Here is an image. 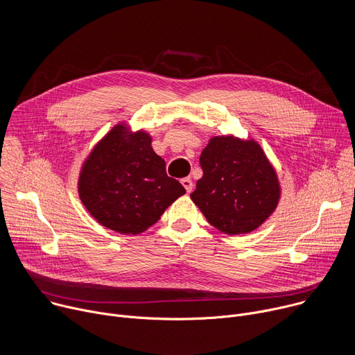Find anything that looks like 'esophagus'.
<instances>
[{
    "label": "esophagus",
    "mask_w": 355,
    "mask_h": 355,
    "mask_svg": "<svg viewBox=\"0 0 355 355\" xmlns=\"http://www.w3.org/2000/svg\"><path fill=\"white\" fill-rule=\"evenodd\" d=\"M181 184H182V187L185 188V191H187L188 193L192 192L193 184H192V180H191V178H182V180H181Z\"/></svg>",
    "instance_id": "34e87169"
}]
</instances>
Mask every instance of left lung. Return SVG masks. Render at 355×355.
Masks as SVG:
<instances>
[{
	"label": "left lung",
	"instance_id": "left-lung-1",
	"mask_svg": "<svg viewBox=\"0 0 355 355\" xmlns=\"http://www.w3.org/2000/svg\"><path fill=\"white\" fill-rule=\"evenodd\" d=\"M204 175L191 193L193 204L219 232L236 236L259 229L281 199L278 174L254 139L214 136L202 150Z\"/></svg>",
	"mask_w": 355,
	"mask_h": 355
}]
</instances>
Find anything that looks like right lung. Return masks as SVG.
I'll return each mask as SVG.
<instances>
[{
  "label": "right lung",
  "mask_w": 355,
  "mask_h": 355,
  "mask_svg": "<svg viewBox=\"0 0 355 355\" xmlns=\"http://www.w3.org/2000/svg\"><path fill=\"white\" fill-rule=\"evenodd\" d=\"M151 141L148 132L118 122L84 159L77 191L99 225L128 236L143 233L185 193Z\"/></svg>",
  "instance_id": "right-lung-1"
}]
</instances>
